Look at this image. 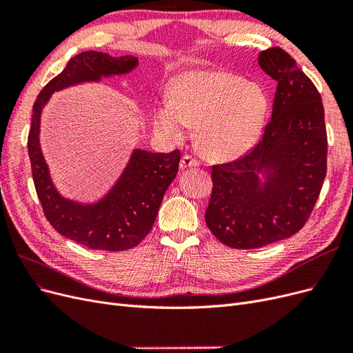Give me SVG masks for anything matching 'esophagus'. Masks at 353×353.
<instances>
[{"mask_svg": "<svg viewBox=\"0 0 353 353\" xmlns=\"http://www.w3.org/2000/svg\"><path fill=\"white\" fill-rule=\"evenodd\" d=\"M200 162L199 159L190 156V154H185L183 156V159H181V169H187V168H194V166H199Z\"/></svg>", "mask_w": 353, "mask_h": 353, "instance_id": "1", "label": "esophagus"}]
</instances>
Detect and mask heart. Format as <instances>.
<instances>
[{
    "label": "heart",
    "mask_w": 353,
    "mask_h": 353,
    "mask_svg": "<svg viewBox=\"0 0 353 353\" xmlns=\"http://www.w3.org/2000/svg\"><path fill=\"white\" fill-rule=\"evenodd\" d=\"M268 100L263 90L237 74L221 70H188L170 85V99L153 110L156 130L172 140L197 125V143L212 159L243 154L258 140Z\"/></svg>",
    "instance_id": "obj_1"
}]
</instances>
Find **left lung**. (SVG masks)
I'll use <instances>...</instances> for the list:
<instances>
[{
  "label": "left lung",
  "instance_id": "8db88e82",
  "mask_svg": "<svg viewBox=\"0 0 353 353\" xmlns=\"http://www.w3.org/2000/svg\"><path fill=\"white\" fill-rule=\"evenodd\" d=\"M259 66L276 81L271 121L248 153L212 166L206 225L232 249L262 248L301 231L327 174L324 105L314 82L280 47L262 51Z\"/></svg>",
  "mask_w": 353,
  "mask_h": 353
}]
</instances>
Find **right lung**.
Here are the masks:
<instances>
[{
	"instance_id": "add662e5",
	"label": "right lung",
	"mask_w": 353,
	"mask_h": 353,
	"mask_svg": "<svg viewBox=\"0 0 353 353\" xmlns=\"http://www.w3.org/2000/svg\"><path fill=\"white\" fill-rule=\"evenodd\" d=\"M137 57H112L105 52L85 51L72 57L52 78L34 103L28 153L32 178L42 212L63 237L95 250L122 252L140 244L150 232L165 191L178 174L181 153L135 150L130 165L110 193L97 205L83 206L63 199L52 185L39 147V119L44 104L54 91L83 81L126 73L137 66Z\"/></svg>"
}]
</instances>
